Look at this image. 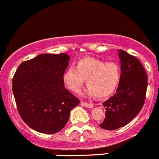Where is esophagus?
Here are the masks:
<instances>
[{"label":"esophagus","mask_w":159,"mask_h":159,"mask_svg":"<svg viewBox=\"0 0 159 159\" xmlns=\"http://www.w3.org/2000/svg\"><path fill=\"white\" fill-rule=\"evenodd\" d=\"M81 105H83V106H84V107H88V108H92V107H93V104L87 103V102H83V101H82V102H81Z\"/></svg>","instance_id":"obj_1"}]
</instances>
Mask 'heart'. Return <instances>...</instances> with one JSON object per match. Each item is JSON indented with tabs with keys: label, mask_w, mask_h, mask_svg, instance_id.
Segmentation results:
<instances>
[{
	"label": "heart",
	"mask_w": 159,
	"mask_h": 159,
	"mask_svg": "<svg viewBox=\"0 0 159 159\" xmlns=\"http://www.w3.org/2000/svg\"><path fill=\"white\" fill-rule=\"evenodd\" d=\"M85 80L87 95L104 98L113 93L118 86L120 69L115 63L87 57L80 60L76 68L68 67L63 74L64 84L73 93L80 91Z\"/></svg>",
	"instance_id": "b5f03b06"
}]
</instances>
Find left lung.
<instances>
[{
    "instance_id": "8db88e82",
    "label": "left lung",
    "mask_w": 159,
    "mask_h": 159,
    "mask_svg": "<svg viewBox=\"0 0 159 159\" xmlns=\"http://www.w3.org/2000/svg\"><path fill=\"white\" fill-rule=\"evenodd\" d=\"M120 80L116 93L103 102L105 117L100 127L114 130L129 124L139 113L145 103L147 75L139 61L118 49Z\"/></svg>"
}]
</instances>
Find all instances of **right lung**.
I'll return each instance as SVG.
<instances>
[{
  "mask_svg": "<svg viewBox=\"0 0 159 159\" xmlns=\"http://www.w3.org/2000/svg\"><path fill=\"white\" fill-rule=\"evenodd\" d=\"M66 54H42L22 63L13 78V93L20 117L42 134L59 132L80 101L64 87Z\"/></svg>",
  "mask_w": 159,
  "mask_h": 159,
  "instance_id": "obj_1",
  "label": "right lung"
}]
</instances>
